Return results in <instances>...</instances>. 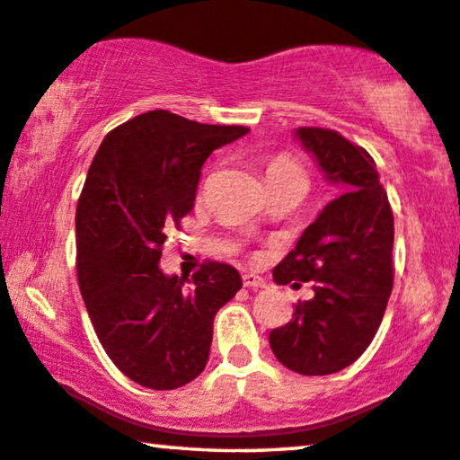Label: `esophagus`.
Wrapping results in <instances>:
<instances>
[{
  "instance_id": "1",
  "label": "esophagus",
  "mask_w": 460,
  "mask_h": 460,
  "mask_svg": "<svg viewBox=\"0 0 460 460\" xmlns=\"http://www.w3.org/2000/svg\"><path fill=\"white\" fill-rule=\"evenodd\" d=\"M243 284H244L246 288L259 289V288H265L267 281H265L263 278H261V275H257V273H244V275H243Z\"/></svg>"
}]
</instances>
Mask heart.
<instances>
[{"instance_id": "heart-1", "label": "heart", "mask_w": 460, "mask_h": 460, "mask_svg": "<svg viewBox=\"0 0 460 460\" xmlns=\"http://www.w3.org/2000/svg\"><path fill=\"white\" fill-rule=\"evenodd\" d=\"M267 181H302L306 185V172L296 160L289 156H279L267 168Z\"/></svg>"}]
</instances>
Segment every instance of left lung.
I'll return each instance as SVG.
<instances>
[{
    "label": "left lung",
    "instance_id": "obj_1",
    "mask_svg": "<svg viewBox=\"0 0 460 460\" xmlns=\"http://www.w3.org/2000/svg\"><path fill=\"white\" fill-rule=\"evenodd\" d=\"M294 137L341 195L273 270L275 284L298 289L308 281L314 296L296 304L294 319L271 331L270 345L286 368L324 376L356 362L383 323L393 289L394 220L364 147L321 127H298Z\"/></svg>",
    "mask_w": 460,
    "mask_h": 460
}]
</instances>
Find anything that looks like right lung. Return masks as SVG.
<instances>
[{
    "label": "right lung",
    "instance_id": "1",
    "mask_svg": "<svg viewBox=\"0 0 460 460\" xmlns=\"http://www.w3.org/2000/svg\"><path fill=\"white\" fill-rule=\"evenodd\" d=\"M249 133L150 111L98 147L75 209L77 281L112 364L154 391L206 368L214 316L243 288L232 265L208 261L190 284L160 270L162 244L195 203L203 162Z\"/></svg>",
    "mask_w": 460,
    "mask_h": 460
}]
</instances>
